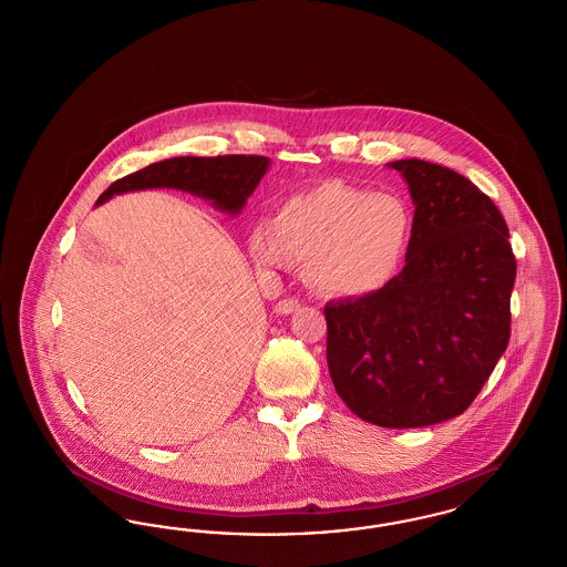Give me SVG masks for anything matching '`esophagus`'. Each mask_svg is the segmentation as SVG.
<instances>
[{"instance_id": "obj_1", "label": "esophagus", "mask_w": 567, "mask_h": 567, "mask_svg": "<svg viewBox=\"0 0 567 567\" xmlns=\"http://www.w3.org/2000/svg\"><path fill=\"white\" fill-rule=\"evenodd\" d=\"M297 308H299V299H296V297L280 299V301L274 306V310H276L278 315H293Z\"/></svg>"}]
</instances>
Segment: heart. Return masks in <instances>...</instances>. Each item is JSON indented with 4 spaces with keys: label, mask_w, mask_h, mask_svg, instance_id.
<instances>
[{
    "label": "heart",
    "mask_w": 567,
    "mask_h": 567,
    "mask_svg": "<svg viewBox=\"0 0 567 567\" xmlns=\"http://www.w3.org/2000/svg\"><path fill=\"white\" fill-rule=\"evenodd\" d=\"M412 213L393 193L321 183L282 202L271 223L250 231L252 259L268 270L306 261L310 285L329 297H361L402 270Z\"/></svg>",
    "instance_id": "1"
}]
</instances>
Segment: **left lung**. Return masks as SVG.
<instances>
[{"instance_id":"left-lung-1","label":"left lung","mask_w":567,"mask_h":567,"mask_svg":"<svg viewBox=\"0 0 567 567\" xmlns=\"http://www.w3.org/2000/svg\"><path fill=\"white\" fill-rule=\"evenodd\" d=\"M414 204L404 270L368 296L329 301L327 365L352 412L412 430L455 419L511 340L516 261L497 206L437 163H386Z\"/></svg>"}]
</instances>
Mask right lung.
<instances>
[{"label":"right lung","mask_w":567,"mask_h":567,"mask_svg":"<svg viewBox=\"0 0 567 567\" xmlns=\"http://www.w3.org/2000/svg\"><path fill=\"white\" fill-rule=\"evenodd\" d=\"M268 169L270 159L257 155L172 157L165 162L151 163L144 169L112 183L109 190L100 195L95 206L121 193L167 187L187 190L190 195L208 199L216 210L238 216Z\"/></svg>","instance_id":"add662e5"}]
</instances>
